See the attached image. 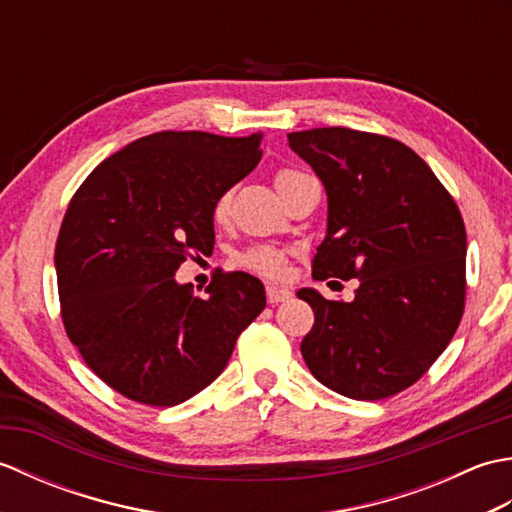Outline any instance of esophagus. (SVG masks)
I'll return each instance as SVG.
<instances>
[{"label": "esophagus", "instance_id": "34e87169", "mask_svg": "<svg viewBox=\"0 0 512 512\" xmlns=\"http://www.w3.org/2000/svg\"><path fill=\"white\" fill-rule=\"evenodd\" d=\"M266 297L270 303H281L288 301L292 297V292L286 286H277V284H268L266 286Z\"/></svg>", "mask_w": 512, "mask_h": 512}]
</instances>
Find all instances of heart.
<instances>
[{
	"label": "heart",
	"instance_id": "1",
	"mask_svg": "<svg viewBox=\"0 0 512 512\" xmlns=\"http://www.w3.org/2000/svg\"><path fill=\"white\" fill-rule=\"evenodd\" d=\"M303 173L297 169H279L277 176H275V187L281 193L284 191L288 184L295 182L297 178H301ZM228 209H231V193L224 191L220 198L215 200L213 204V217L217 222L226 220ZM237 264L244 266L248 270H253V273H259L264 277H277L284 273L286 268V253L281 248L275 246H266V244H259V246H250L242 253L237 255Z\"/></svg>",
	"mask_w": 512,
	"mask_h": 512
}]
</instances>
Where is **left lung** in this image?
Wrapping results in <instances>:
<instances>
[{"mask_svg":"<svg viewBox=\"0 0 512 512\" xmlns=\"http://www.w3.org/2000/svg\"><path fill=\"white\" fill-rule=\"evenodd\" d=\"M288 143L328 193L312 277L358 279L350 303L297 292L314 310L303 361L341 396H394L436 363L462 321V213L427 162L394 138L317 127L288 134Z\"/></svg>","mask_w":512,"mask_h":512,"instance_id":"obj_1","label":"left lung"}]
</instances>
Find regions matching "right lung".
Listing matches in <instances>:
<instances>
[{"instance_id":"1","label":"right lung","mask_w":512,"mask_h":512,"mask_svg":"<svg viewBox=\"0 0 512 512\" xmlns=\"http://www.w3.org/2000/svg\"><path fill=\"white\" fill-rule=\"evenodd\" d=\"M259 143L262 134H149L72 195L54 248L61 319L83 361L125 398L189 400L266 308L264 284L242 270L213 275L206 297L173 277L187 257L213 253V204L257 167Z\"/></svg>"}]
</instances>
